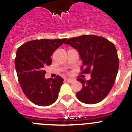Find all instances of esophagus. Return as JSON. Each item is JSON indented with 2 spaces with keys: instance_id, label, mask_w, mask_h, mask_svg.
<instances>
[{
  "instance_id": "obj_1",
  "label": "esophagus",
  "mask_w": 132,
  "mask_h": 132,
  "mask_svg": "<svg viewBox=\"0 0 132 132\" xmlns=\"http://www.w3.org/2000/svg\"><path fill=\"white\" fill-rule=\"evenodd\" d=\"M65 80H67V81H68V82H72L73 81H74V79H69V78H66V79H65Z\"/></svg>"
}]
</instances>
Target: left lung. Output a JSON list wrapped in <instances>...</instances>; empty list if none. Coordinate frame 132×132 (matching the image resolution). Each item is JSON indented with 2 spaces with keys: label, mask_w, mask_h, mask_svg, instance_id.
Segmentation results:
<instances>
[{
  "label": "left lung",
  "mask_w": 132,
  "mask_h": 132,
  "mask_svg": "<svg viewBox=\"0 0 132 132\" xmlns=\"http://www.w3.org/2000/svg\"><path fill=\"white\" fill-rule=\"evenodd\" d=\"M79 53L82 73H90V80H77L82 88L76 93L80 102L93 104L102 101L111 90L118 71L119 60L115 45L108 39L95 35H82L65 42Z\"/></svg>",
  "instance_id": "8db88e82"
}]
</instances>
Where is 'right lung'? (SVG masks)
<instances>
[{"label": "right lung", "instance_id": "add662e5", "mask_svg": "<svg viewBox=\"0 0 132 132\" xmlns=\"http://www.w3.org/2000/svg\"><path fill=\"white\" fill-rule=\"evenodd\" d=\"M67 39L29 41L18 49L15 67L24 94L36 105L47 106L58 98L63 79H46L44 68L52 64L51 56Z\"/></svg>", "mask_w": 132, "mask_h": 132}]
</instances>
